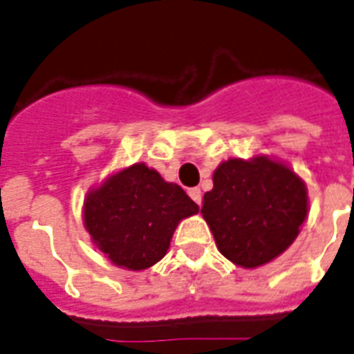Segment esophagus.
<instances>
[{
	"mask_svg": "<svg viewBox=\"0 0 354 354\" xmlns=\"http://www.w3.org/2000/svg\"><path fill=\"white\" fill-rule=\"evenodd\" d=\"M189 196H191L192 200L198 203V205H202V191H200L198 187H194V189H189Z\"/></svg>",
	"mask_w": 354,
	"mask_h": 354,
	"instance_id": "1",
	"label": "esophagus"
}]
</instances>
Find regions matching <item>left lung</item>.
I'll list each match as a JSON object with an SVG mask.
<instances>
[{
    "mask_svg": "<svg viewBox=\"0 0 354 354\" xmlns=\"http://www.w3.org/2000/svg\"><path fill=\"white\" fill-rule=\"evenodd\" d=\"M212 183L202 214L227 260L254 269L297 240L309 209L307 187L286 163L231 158L218 165Z\"/></svg>",
    "mask_w": 354,
    "mask_h": 354,
    "instance_id": "8db88e82",
    "label": "left lung"
}]
</instances>
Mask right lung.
I'll return each mask as SVG.
<instances>
[{
	"instance_id": "add662e5",
	"label": "right lung",
	"mask_w": 354,
	"mask_h": 354,
	"mask_svg": "<svg viewBox=\"0 0 354 354\" xmlns=\"http://www.w3.org/2000/svg\"><path fill=\"white\" fill-rule=\"evenodd\" d=\"M196 212L182 187L165 182L145 163H134L88 192L83 223L114 266L143 271L167 254L178 223Z\"/></svg>"
}]
</instances>
